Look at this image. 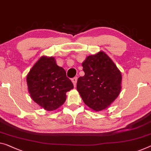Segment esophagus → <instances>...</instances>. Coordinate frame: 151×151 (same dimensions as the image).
I'll return each instance as SVG.
<instances>
[{
	"mask_svg": "<svg viewBox=\"0 0 151 151\" xmlns=\"http://www.w3.org/2000/svg\"><path fill=\"white\" fill-rule=\"evenodd\" d=\"M77 80H78V78L77 77H74L73 78L71 79V82H73L74 86L76 85V83H77Z\"/></svg>",
	"mask_w": 151,
	"mask_h": 151,
	"instance_id": "1",
	"label": "esophagus"
}]
</instances>
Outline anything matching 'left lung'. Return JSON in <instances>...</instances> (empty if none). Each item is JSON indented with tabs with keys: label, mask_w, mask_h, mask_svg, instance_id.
I'll return each instance as SVG.
<instances>
[{
	"label": "left lung",
	"mask_w": 151,
	"mask_h": 151,
	"mask_svg": "<svg viewBox=\"0 0 151 151\" xmlns=\"http://www.w3.org/2000/svg\"><path fill=\"white\" fill-rule=\"evenodd\" d=\"M82 65L85 74L78 79L79 94L91 109H105L121 92V71L103 51L88 56Z\"/></svg>",
	"instance_id": "8db88e82"
}]
</instances>
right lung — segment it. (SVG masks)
<instances>
[{
    "instance_id": "add662e5",
    "label": "right lung",
    "mask_w": 151,
    "mask_h": 151,
    "mask_svg": "<svg viewBox=\"0 0 151 151\" xmlns=\"http://www.w3.org/2000/svg\"><path fill=\"white\" fill-rule=\"evenodd\" d=\"M26 81L30 97L48 111L63 105L66 92L73 88L65 70L57 65L52 57H41L27 73Z\"/></svg>"
}]
</instances>
